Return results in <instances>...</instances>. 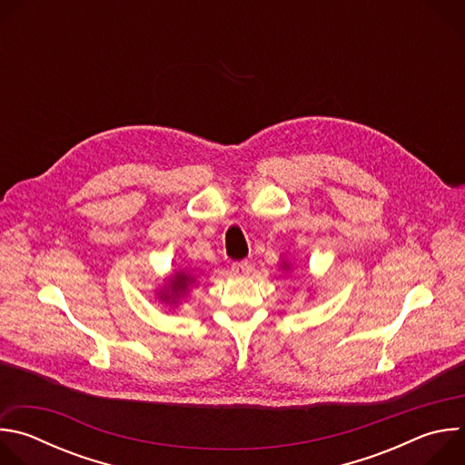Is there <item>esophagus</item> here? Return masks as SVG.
I'll list each match as a JSON object with an SVG mask.
<instances>
[{
	"label": "esophagus",
	"instance_id": "obj_1",
	"mask_svg": "<svg viewBox=\"0 0 465 465\" xmlns=\"http://www.w3.org/2000/svg\"><path fill=\"white\" fill-rule=\"evenodd\" d=\"M252 271V264L248 261H237L232 264V274L233 276H246Z\"/></svg>",
	"mask_w": 465,
	"mask_h": 465
}]
</instances>
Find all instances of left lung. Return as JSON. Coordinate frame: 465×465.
<instances>
[{
    "label": "left lung",
    "instance_id": "1",
    "mask_svg": "<svg viewBox=\"0 0 465 465\" xmlns=\"http://www.w3.org/2000/svg\"><path fill=\"white\" fill-rule=\"evenodd\" d=\"M287 267H289V264H287V262H283V269H287Z\"/></svg>",
    "mask_w": 465,
    "mask_h": 465
}]
</instances>
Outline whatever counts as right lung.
Wrapping results in <instances>:
<instances>
[{
  "label": "right lung",
  "instance_id": "obj_1",
  "mask_svg": "<svg viewBox=\"0 0 465 465\" xmlns=\"http://www.w3.org/2000/svg\"><path fill=\"white\" fill-rule=\"evenodd\" d=\"M194 283V278L191 274H185L183 271L174 272V276L169 278L167 285L160 291V300L165 303H178L185 292L189 291V287Z\"/></svg>",
  "mask_w": 465,
  "mask_h": 465
}]
</instances>
